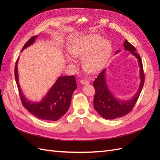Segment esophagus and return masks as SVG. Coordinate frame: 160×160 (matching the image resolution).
<instances>
[{"label":"esophagus","mask_w":160,"mask_h":160,"mask_svg":"<svg viewBox=\"0 0 160 160\" xmlns=\"http://www.w3.org/2000/svg\"><path fill=\"white\" fill-rule=\"evenodd\" d=\"M80 83L82 85H86V84H89V81L87 79H81L80 81Z\"/></svg>","instance_id":"obj_1"}]
</instances>
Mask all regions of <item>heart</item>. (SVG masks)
Here are the masks:
<instances>
[{"label": "heart", "mask_w": 160, "mask_h": 160, "mask_svg": "<svg viewBox=\"0 0 160 160\" xmlns=\"http://www.w3.org/2000/svg\"><path fill=\"white\" fill-rule=\"evenodd\" d=\"M111 51L110 42L98 35L84 36L72 45L70 54L78 59H83V68L89 73H95L102 68ZM67 61L72 65L75 62L71 57L67 56Z\"/></svg>", "instance_id": "heart-1"}]
</instances>
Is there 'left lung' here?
Segmentation results:
<instances>
[{"mask_svg":"<svg viewBox=\"0 0 160 160\" xmlns=\"http://www.w3.org/2000/svg\"><path fill=\"white\" fill-rule=\"evenodd\" d=\"M123 45L125 51H129L132 55L137 58L139 66V77L141 81L139 89L133 97L128 100H120L115 98L108 88L105 78L106 69H104L100 72L93 83L95 90L93 105L97 112L105 119H114L129 113L136 103L144 84L145 77L141 57L135 52L136 49L127 40L125 41ZM120 51L118 50L115 53Z\"/></svg>","mask_w":160,"mask_h":160,"instance_id":"obj_1","label":"left lung"}]
</instances>
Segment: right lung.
Masks as SVG:
<instances>
[{"label":"right lung","instance_id":"obj_1","mask_svg":"<svg viewBox=\"0 0 160 160\" xmlns=\"http://www.w3.org/2000/svg\"><path fill=\"white\" fill-rule=\"evenodd\" d=\"M38 37L35 35L31 37L23 46L21 51L32 45ZM18 60V58L14 67V77L22 105L30 113L40 119L46 121L59 119L68 111L72 93L77 89L75 76L59 77L41 101L34 102L25 98L19 85Z\"/></svg>","mask_w":160,"mask_h":160}]
</instances>
